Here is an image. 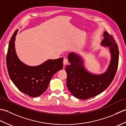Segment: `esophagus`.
I'll return each mask as SVG.
<instances>
[{"mask_svg":"<svg viewBox=\"0 0 126 126\" xmlns=\"http://www.w3.org/2000/svg\"><path fill=\"white\" fill-rule=\"evenodd\" d=\"M67 63H68V60H66V58H64V60H63V64L65 65H66Z\"/></svg>","mask_w":126,"mask_h":126,"instance_id":"1","label":"esophagus"}]
</instances>
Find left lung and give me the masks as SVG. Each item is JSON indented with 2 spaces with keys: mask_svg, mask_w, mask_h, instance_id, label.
Instances as JSON below:
<instances>
[{
  "mask_svg": "<svg viewBox=\"0 0 126 126\" xmlns=\"http://www.w3.org/2000/svg\"><path fill=\"white\" fill-rule=\"evenodd\" d=\"M101 45L109 47L111 60L107 71L100 75L93 74L85 69L82 57L74 53H69L68 58L70 65L66 66L67 74L66 86L75 97L86 100L98 95L107 88L113 81L119 63V52L113 37L107 32L103 33Z\"/></svg>",
  "mask_w": 126,
  "mask_h": 126,
  "instance_id": "1",
  "label": "left lung"
}]
</instances>
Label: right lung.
<instances>
[{
	"instance_id": "1",
	"label": "right lung",
	"mask_w": 126,
	"mask_h": 126,
	"mask_svg": "<svg viewBox=\"0 0 126 126\" xmlns=\"http://www.w3.org/2000/svg\"><path fill=\"white\" fill-rule=\"evenodd\" d=\"M18 31H15L9 43L6 56L8 73L19 90L31 97H38L47 90L53 75L63 69V58L49 60L37 66L25 64L18 58L15 50Z\"/></svg>"
}]
</instances>
